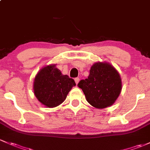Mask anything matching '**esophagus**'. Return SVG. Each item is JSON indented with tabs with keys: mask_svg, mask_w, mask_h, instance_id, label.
<instances>
[{
	"mask_svg": "<svg viewBox=\"0 0 150 150\" xmlns=\"http://www.w3.org/2000/svg\"><path fill=\"white\" fill-rule=\"evenodd\" d=\"M75 83H76V84L78 85V83H79V81H80V79L78 78H75Z\"/></svg>",
	"mask_w": 150,
	"mask_h": 150,
	"instance_id": "obj_1",
	"label": "esophagus"
}]
</instances>
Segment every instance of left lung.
Segmentation results:
<instances>
[{
    "instance_id": "left-lung-1",
    "label": "left lung",
    "mask_w": 150,
    "mask_h": 150,
    "mask_svg": "<svg viewBox=\"0 0 150 150\" xmlns=\"http://www.w3.org/2000/svg\"><path fill=\"white\" fill-rule=\"evenodd\" d=\"M78 86L83 90L88 103L98 109L112 105L122 89L119 72L106 62L94 63L87 79L80 80Z\"/></svg>"
}]
</instances>
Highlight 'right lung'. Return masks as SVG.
Instances as JSON below:
<instances>
[{"label":"right lung","instance_id":"obj_1","mask_svg":"<svg viewBox=\"0 0 150 150\" xmlns=\"http://www.w3.org/2000/svg\"><path fill=\"white\" fill-rule=\"evenodd\" d=\"M75 80L52 64L42 67L36 75L33 89L37 100L47 108H54L64 101Z\"/></svg>","mask_w":150,"mask_h":150}]
</instances>
